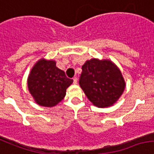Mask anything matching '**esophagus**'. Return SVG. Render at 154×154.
I'll return each mask as SVG.
<instances>
[{
	"mask_svg": "<svg viewBox=\"0 0 154 154\" xmlns=\"http://www.w3.org/2000/svg\"><path fill=\"white\" fill-rule=\"evenodd\" d=\"M73 84H74V85H77V77H74V78L73 79Z\"/></svg>",
	"mask_w": 154,
	"mask_h": 154,
	"instance_id": "obj_1",
	"label": "esophagus"
}]
</instances>
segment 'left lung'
<instances>
[{"instance_id":"obj_1","label":"left lung","mask_w":154,"mask_h":154,"mask_svg":"<svg viewBox=\"0 0 154 154\" xmlns=\"http://www.w3.org/2000/svg\"><path fill=\"white\" fill-rule=\"evenodd\" d=\"M79 85L88 100L99 107L112 105L125 88L124 80L116 65L95 58L82 66Z\"/></svg>"}]
</instances>
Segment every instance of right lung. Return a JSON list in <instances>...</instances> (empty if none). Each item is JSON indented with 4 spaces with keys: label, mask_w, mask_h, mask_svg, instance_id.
I'll list each match as a JSON object with an SVG mask.
<instances>
[{
    "label": "right lung",
    "mask_w": 154,
    "mask_h": 154,
    "mask_svg": "<svg viewBox=\"0 0 154 154\" xmlns=\"http://www.w3.org/2000/svg\"><path fill=\"white\" fill-rule=\"evenodd\" d=\"M73 80L56 66L54 61L39 60L32 68L27 85L36 103L43 107H53L66 96V88Z\"/></svg>",
    "instance_id": "right-lung-1"
}]
</instances>
